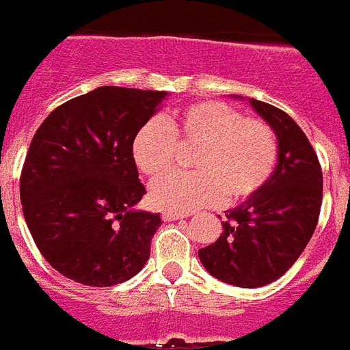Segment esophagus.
<instances>
[{"label": "esophagus", "mask_w": 350, "mask_h": 350, "mask_svg": "<svg viewBox=\"0 0 350 350\" xmlns=\"http://www.w3.org/2000/svg\"><path fill=\"white\" fill-rule=\"evenodd\" d=\"M185 213H180V211H163L161 213V219L165 220V222H170V220H180V219H185Z\"/></svg>", "instance_id": "34e87169"}]
</instances>
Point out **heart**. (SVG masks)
I'll return each mask as SVG.
<instances>
[{
    "instance_id": "b5f03b06",
    "label": "heart",
    "mask_w": 350,
    "mask_h": 350,
    "mask_svg": "<svg viewBox=\"0 0 350 350\" xmlns=\"http://www.w3.org/2000/svg\"><path fill=\"white\" fill-rule=\"evenodd\" d=\"M199 144L192 174H167L151 187L160 210L190 211L215 206L228 198L242 202L269 183L280 157L272 126L224 101H198L165 120L144 122L131 142V157L142 174L157 178L172 167L178 144Z\"/></svg>"
}]
</instances>
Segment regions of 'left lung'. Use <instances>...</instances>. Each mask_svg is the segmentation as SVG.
<instances>
[{
  "mask_svg": "<svg viewBox=\"0 0 350 350\" xmlns=\"http://www.w3.org/2000/svg\"><path fill=\"white\" fill-rule=\"evenodd\" d=\"M249 103L278 135V165L261 192L226 213L224 231L199 249V260L217 280L258 288L280 280L313 237L322 204V167L288 113L258 99Z\"/></svg>",
  "mask_w": 350,
  "mask_h": 350,
  "instance_id": "obj_1",
  "label": "left lung"
}]
</instances>
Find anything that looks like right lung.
Returning <instances> with one entry per match:
<instances>
[{"instance_id": "right-lung-1", "label": "right lung", "mask_w": 350, "mask_h": 350, "mask_svg": "<svg viewBox=\"0 0 350 350\" xmlns=\"http://www.w3.org/2000/svg\"><path fill=\"white\" fill-rule=\"evenodd\" d=\"M165 96L99 87L55 108L35 131L21 170V204L35 245L62 275L113 286L149 260L161 219L133 210L146 189L131 142Z\"/></svg>"}]
</instances>
